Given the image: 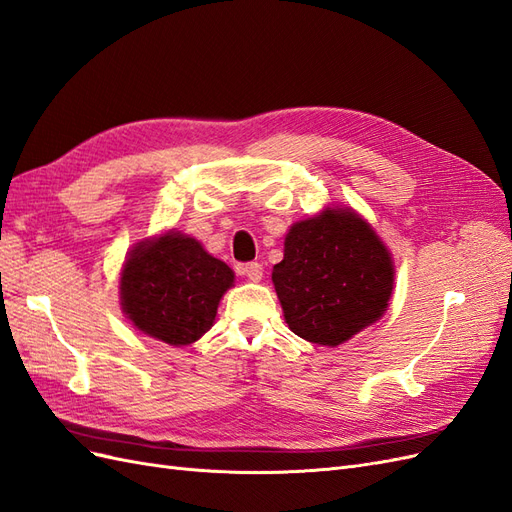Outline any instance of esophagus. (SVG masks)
Returning <instances> with one entry per match:
<instances>
[{"label": "esophagus", "instance_id": "esophagus-1", "mask_svg": "<svg viewBox=\"0 0 512 512\" xmlns=\"http://www.w3.org/2000/svg\"><path fill=\"white\" fill-rule=\"evenodd\" d=\"M239 273L245 275L250 282H260L262 280V265L260 262H247V265L239 267Z\"/></svg>", "mask_w": 512, "mask_h": 512}]
</instances>
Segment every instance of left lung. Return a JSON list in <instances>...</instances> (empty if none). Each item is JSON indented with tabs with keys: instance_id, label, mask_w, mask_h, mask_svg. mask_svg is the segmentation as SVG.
I'll return each instance as SVG.
<instances>
[{
	"instance_id": "left-lung-1",
	"label": "left lung",
	"mask_w": 512,
	"mask_h": 512,
	"mask_svg": "<svg viewBox=\"0 0 512 512\" xmlns=\"http://www.w3.org/2000/svg\"><path fill=\"white\" fill-rule=\"evenodd\" d=\"M271 280L290 331L335 348L384 316L395 262L363 215L324 207L290 226Z\"/></svg>"
}]
</instances>
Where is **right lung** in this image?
<instances>
[{"mask_svg":"<svg viewBox=\"0 0 512 512\" xmlns=\"http://www.w3.org/2000/svg\"><path fill=\"white\" fill-rule=\"evenodd\" d=\"M235 286V271L203 243L170 228L132 245L119 273V305L134 327L168 346L198 342Z\"/></svg>","mask_w":512,"mask_h":512,"instance_id":"obj_1","label":"right lung"}]
</instances>
